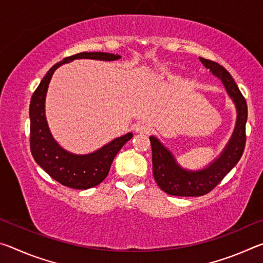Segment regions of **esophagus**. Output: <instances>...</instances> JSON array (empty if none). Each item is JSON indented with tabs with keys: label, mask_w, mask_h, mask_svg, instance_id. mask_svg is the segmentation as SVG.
<instances>
[{
	"label": "esophagus",
	"mask_w": 263,
	"mask_h": 263,
	"mask_svg": "<svg viewBox=\"0 0 263 263\" xmlns=\"http://www.w3.org/2000/svg\"><path fill=\"white\" fill-rule=\"evenodd\" d=\"M135 130L137 133H141V135H147V133L149 132V126L146 125V124H137V125L135 126Z\"/></svg>",
	"instance_id": "34e87169"
}]
</instances>
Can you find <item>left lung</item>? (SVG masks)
<instances>
[{"mask_svg": "<svg viewBox=\"0 0 263 263\" xmlns=\"http://www.w3.org/2000/svg\"><path fill=\"white\" fill-rule=\"evenodd\" d=\"M199 60L224 83L226 91L229 92L237 106V125L220 157L210 166L198 172H189L181 168L176 163L172 153L163 147L161 142L155 137H149L151 146H152L154 180L161 190L172 196L194 197V196H203L210 193L238 163L246 145V100L231 74L221 65L204 58H199Z\"/></svg>", "mask_w": 263, "mask_h": 263, "instance_id": "left-lung-1", "label": "left lung"}]
</instances>
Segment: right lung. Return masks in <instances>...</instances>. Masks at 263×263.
I'll list each match as a JSON object with an SVG mask.
<instances>
[{
    "label": "right lung",
    "instance_id": "right-lung-1",
    "mask_svg": "<svg viewBox=\"0 0 263 263\" xmlns=\"http://www.w3.org/2000/svg\"><path fill=\"white\" fill-rule=\"evenodd\" d=\"M121 58L104 52H81L65 58L48 70L35 89L30 102V149L34 161L52 179L72 189H89L96 186L109 174L111 163L132 133L116 138L109 144L87 155L68 153L53 139L45 118V96L54 70L62 64L74 59H95L111 61Z\"/></svg>",
    "mask_w": 263,
    "mask_h": 263
}]
</instances>
